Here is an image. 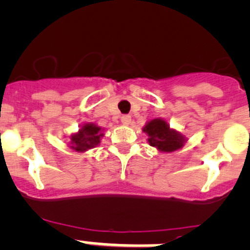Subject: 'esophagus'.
<instances>
[{"label":"esophagus","instance_id":"34e87169","mask_svg":"<svg viewBox=\"0 0 250 250\" xmlns=\"http://www.w3.org/2000/svg\"><path fill=\"white\" fill-rule=\"evenodd\" d=\"M122 123L123 125H128L131 123V117L130 115H123L122 117Z\"/></svg>","mask_w":250,"mask_h":250}]
</instances>
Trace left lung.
<instances>
[{
  "instance_id": "obj_1",
  "label": "left lung",
  "mask_w": 250,
  "mask_h": 250,
  "mask_svg": "<svg viewBox=\"0 0 250 250\" xmlns=\"http://www.w3.org/2000/svg\"><path fill=\"white\" fill-rule=\"evenodd\" d=\"M142 130L148 135V143L159 152H175L184 147L187 141L181 132L170 127L162 118L149 120Z\"/></svg>"
}]
</instances>
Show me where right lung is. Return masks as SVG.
I'll return each instance as SVG.
<instances>
[{
	"mask_svg": "<svg viewBox=\"0 0 250 250\" xmlns=\"http://www.w3.org/2000/svg\"><path fill=\"white\" fill-rule=\"evenodd\" d=\"M104 136L103 128L92 123H86L80 126V130L78 132L73 133L70 136V142L69 147L76 152H86L87 149L95 148L100 145L101 138Z\"/></svg>",
	"mask_w": 250,
	"mask_h": 250,
	"instance_id": "right-lung-1",
	"label": "right lung"
}]
</instances>
